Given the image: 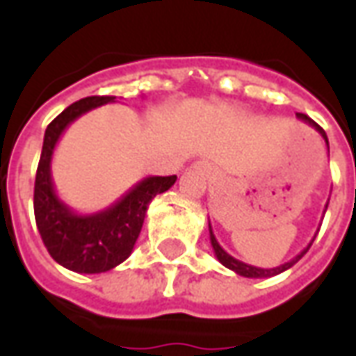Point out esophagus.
<instances>
[{"mask_svg":"<svg viewBox=\"0 0 356 356\" xmlns=\"http://www.w3.org/2000/svg\"><path fill=\"white\" fill-rule=\"evenodd\" d=\"M193 170L198 171V173H202V175H211V165H209L208 162H194L193 163Z\"/></svg>","mask_w":356,"mask_h":356,"instance_id":"1","label":"esophagus"}]
</instances>
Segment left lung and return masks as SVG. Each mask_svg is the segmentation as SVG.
Segmentation results:
<instances>
[{
  "label": "left lung",
  "instance_id": "left-lung-1",
  "mask_svg": "<svg viewBox=\"0 0 356 356\" xmlns=\"http://www.w3.org/2000/svg\"><path fill=\"white\" fill-rule=\"evenodd\" d=\"M298 118L301 120V122H305V124H309L311 127H314L316 131L321 133L322 139L326 140V145H328V137H326V131L322 129L321 125L314 124L313 120L309 116H305V114H299L298 112ZM326 209H328V204H326ZM324 209V211H326ZM209 227V240H211V248H213V252H216V257L219 259V263L221 265H225L227 268H231V270H234L236 275L240 276H246V278H268V276H275V275H280V273H284V270H288L290 267H293L296 263L303 257V255L307 254V250L311 248V244H313V240H311V244L301 252V254H298L293 259H290L288 263H284V265H280V267H275V268H261V267H254V265H248V263H242L238 261V259H234L232 255H229L227 252H225L223 248L219 246V242H217L216 234H213V231H211V225H208Z\"/></svg>",
  "mask_w": 356,
  "mask_h": 356
}]
</instances>
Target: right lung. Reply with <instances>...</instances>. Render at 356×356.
I'll return each instance as SVG.
<instances>
[{
	"mask_svg": "<svg viewBox=\"0 0 356 356\" xmlns=\"http://www.w3.org/2000/svg\"><path fill=\"white\" fill-rule=\"evenodd\" d=\"M106 102H116V97H86L63 110L45 129L35 173L34 213L43 244L58 265L86 275L106 273L131 255L148 204L177 181V175L143 179L110 208L89 216L76 213L58 198L51 179L53 150L76 118Z\"/></svg>",
	"mask_w": 356,
	"mask_h": 356,
	"instance_id": "1",
	"label": "right lung"
}]
</instances>
